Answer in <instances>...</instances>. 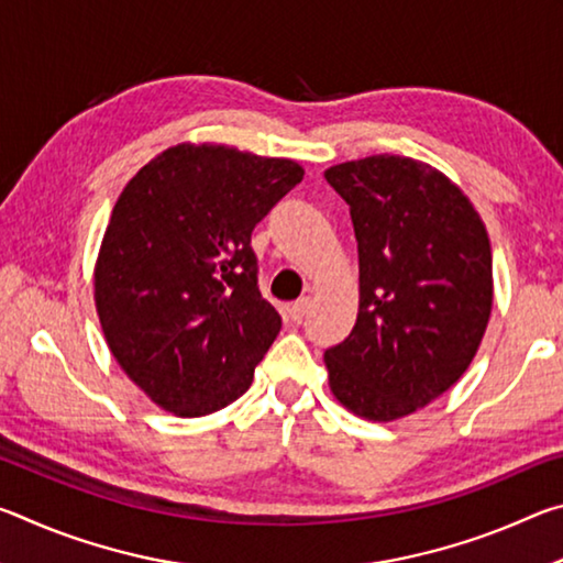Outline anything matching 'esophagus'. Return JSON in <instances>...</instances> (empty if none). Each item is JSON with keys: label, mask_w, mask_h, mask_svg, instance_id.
Returning <instances> with one entry per match:
<instances>
[{"label": "esophagus", "mask_w": 563, "mask_h": 563, "mask_svg": "<svg viewBox=\"0 0 563 563\" xmlns=\"http://www.w3.org/2000/svg\"><path fill=\"white\" fill-rule=\"evenodd\" d=\"M310 298H302V300H298V302H292L290 308H288V318L292 320V322H302V318L308 316V310H310Z\"/></svg>", "instance_id": "obj_1"}]
</instances>
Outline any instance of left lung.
<instances>
[{
  "mask_svg": "<svg viewBox=\"0 0 563 563\" xmlns=\"http://www.w3.org/2000/svg\"><path fill=\"white\" fill-rule=\"evenodd\" d=\"M350 206L360 308L325 350L330 389L352 415L395 422L472 365L492 316V245L464 190L424 161L377 154L330 166Z\"/></svg>",
  "mask_w": 563,
  "mask_h": 563,
  "instance_id": "obj_1",
  "label": "left lung"
}]
</instances>
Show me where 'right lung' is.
<instances>
[{
    "label": "right lung",
    "mask_w": 563,
    "mask_h": 563,
    "mask_svg": "<svg viewBox=\"0 0 563 563\" xmlns=\"http://www.w3.org/2000/svg\"><path fill=\"white\" fill-rule=\"evenodd\" d=\"M302 176L290 158L186 141L121 190L93 302L113 360L166 412L211 415L251 387L280 332L251 233Z\"/></svg>",
    "instance_id": "1"
}]
</instances>
